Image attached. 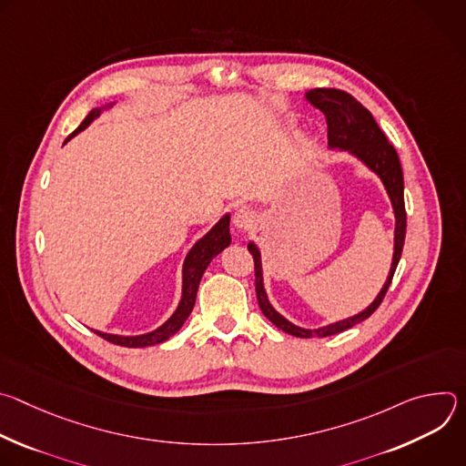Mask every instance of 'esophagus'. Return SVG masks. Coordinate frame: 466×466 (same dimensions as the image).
<instances>
[{
	"mask_svg": "<svg viewBox=\"0 0 466 466\" xmlns=\"http://www.w3.org/2000/svg\"><path fill=\"white\" fill-rule=\"evenodd\" d=\"M232 223H234V227H236L239 232H247V230L252 228V225H254V212H252L250 208L241 207V208H238V210L234 212Z\"/></svg>",
	"mask_w": 466,
	"mask_h": 466,
	"instance_id": "obj_1",
	"label": "esophagus"
}]
</instances>
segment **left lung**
<instances>
[{
    "label": "left lung",
    "instance_id": "obj_1",
    "mask_svg": "<svg viewBox=\"0 0 466 466\" xmlns=\"http://www.w3.org/2000/svg\"><path fill=\"white\" fill-rule=\"evenodd\" d=\"M306 99L319 108L326 116L328 123V146L331 149H339V151H349L352 157L361 160L370 171H374L383 186L385 191L390 198L396 227H394V252H392V263H390V271L389 277L374 299V302L363 309L361 313L349 317L345 320L328 324L317 329H306L300 326H295L289 322L286 317H282L269 302L268 293H265L263 288V273H261V254L258 247L250 241L248 252L254 258V277H256V297L261 313L268 317L277 328L284 329L286 334H291L295 338H328L339 334L343 329L352 328L354 324L369 319L378 306L381 304L390 280L394 277L396 265L400 261L402 248H404V239H406V205H404V175H402V166L400 158H398L396 149L387 142L383 130L378 127L376 119L372 114L350 94L338 90V88H315L306 92Z\"/></svg>",
    "mask_w": 466,
    "mask_h": 466
}]
</instances>
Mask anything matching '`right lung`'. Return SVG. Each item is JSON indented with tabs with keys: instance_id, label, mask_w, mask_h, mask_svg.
<instances>
[{
	"instance_id": "1",
	"label": "right lung",
	"mask_w": 466,
	"mask_h": 466,
	"mask_svg": "<svg viewBox=\"0 0 466 466\" xmlns=\"http://www.w3.org/2000/svg\"><path fill=\"white\" fill-rule=\"evenodd\" d=\"M94 108L85 121L72 132V135L66 138V142L72 140L76 135H79L81 130H85L99 114L103 108ZM64 142V144H66ZM230 216H223L208 234H205L201 239H198L191 250L187 252L186 259H184V268H182V297L180 302L175 309V313L157 329L149 331V334H142V336H114V334H103V331H96L97 336H101L103 339L119 345V347H127V349H142V347H153L158 345L169 338H173L177 331L180 329V326L186 322V319L189 317L193 306H195V297H197V289H198V282H201L207 268L210 265V261L225 248L230 245Z\"/></svg>"
}]
</instances>
